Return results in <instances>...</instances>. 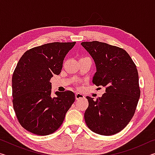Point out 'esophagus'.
Segmentation results:
<instances>
[{"label": "esophagus", "mask_w": 155, "mask_h": 155, "mask_svg": "<svg viewBox=\"0 0 155 155\" xmlns=\"http://www.w3.org/2000/svg\"><path fill=\"white\" fill-rule=\"evenodd\" d=\"M75 96H76V100H79V99L85 98V96H84L83 94L79 93V92L76 93V94H75Z\"/></svg>", "instance_id": "1"}]
</instances>
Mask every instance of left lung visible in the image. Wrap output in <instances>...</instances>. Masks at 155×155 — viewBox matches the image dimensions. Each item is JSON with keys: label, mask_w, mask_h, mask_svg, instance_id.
Wrapping results in <instances>:
<instances>
[{"label": "left lung", "mask_w": 155, "mask_h": 155, "mask_svg": "<svg viewBox=\"0 0 155 155\" xmlns=\"http://www.w3.org/2000/svg\"><path fill=\"white\" fill-rule=\"evenodd\" d=\"M96 66L92 83L106 89L94 101L87 96L89 106L84 115L93 132L112 135L124 129L135 114L140 96L139 75L128 52L120 47L98 41L81 43Z\"/></svg>", "instance_id": "1"}]
</instances>
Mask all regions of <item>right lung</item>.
Returning a JSON list of instances; mask_svg holds the SVG:
<instances>
[{"label":"right lung","instance_id":"1","mask_svg":"<svg viewBox=\"0 0 155 155\" xmlns=\"http://www.w3.org/2000/svg\"><path fill=\"white\" fill-rule=\"evenodd\" d=\"M52 42L34 47L21 57L12 77L13 107L18 122L38 135L52 134L61 127L65 114L75 101L71 91H56L51 97L54 74L61 71L63 61L75 45Z\"/></svg>","mask_w":155,"mask_h":155}]
</instances>
